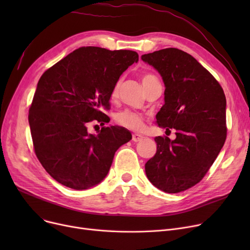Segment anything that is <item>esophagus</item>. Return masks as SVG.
<instances>
[{"instance_id":"34e87169","label":"esophagus","mask_w":250,"mask_h":250,"mask_svg":"<svg viewBox=\"0 0 250 250\" xmlns=\"http://www.w3.org/2000/svg\"><path fill=\"white\" fill-rule=\"evenodd\" d=\"M143 139H144V137H143L142 135H140V134H134L132 140H133L135 143H137V142H141Z\"/></svg>"}]
</instances>
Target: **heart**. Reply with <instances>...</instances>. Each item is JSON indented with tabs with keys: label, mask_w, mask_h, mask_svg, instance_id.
Masks as SVG:
<instances>
[{
	"label": "heart",
	"mask_w": 250,
	"mask_h": 250,
	"mask_svg": "<svg viewBox=\"0 0 250 250\" xmlns=\"http://www.w3.org/2000/svg\"><path fill=\"white\" fill-rule=\"evenodd\" d=\"M156 77L154 75L151 74H146L142 77V83L143 84H146L152 80H156ZM121 81H117L111 91V97L115 98L118 95V92H120V88H121ZM115 122L125 127H127L129 129H133V130H139L143 127L144 125V122H143V117L133 111H129V110H125L122 112H118L115 115Z\"/></svg>",
	"instance_id": "obj_1"
}]
</instances>
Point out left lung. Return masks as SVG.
<instances>
[{"label": "left lung", "mask_w": 250, "mask_h": 250, "mask_svg": "<svg viewBox=\"0 0 250 250\" xmlns=\"http://www.w3.org/2000/svg\"><path fill=\"white\" fill-rule=\"evenodd\" d=\"M142 60L158 71L165 85L157 124L176 129L175 140L155 138L157 151L145 164L147 177L162 191L187 190L203 179L224 146V91L198 61L178 48L157 50Z\"/></svg>", "instance_id": "1"}]
</instances>
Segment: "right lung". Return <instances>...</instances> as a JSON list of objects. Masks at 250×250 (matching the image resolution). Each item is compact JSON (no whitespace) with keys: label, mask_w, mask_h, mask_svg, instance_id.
I'll list each match as a JSON object with an SVG mask.
<instances>
[{"label":"right lung","mask_w":250,"mask_h":250,"mask_svg":"<svg viewBox=\"0 0 250 250\" xmlns=\"http://www.w3.org/2000/svg\"><path fill=\"white\" fill-rule=\"evenodd\" d=\"M139 56L133 50L80 47L39 79L28 121L34 151L46 172L61 185L82 190L106 177L116 150L132 139L123 126L89 134L87 125H104L111 91Z\"/></svg>","instance_id":"obj_1"}]
</instances>
